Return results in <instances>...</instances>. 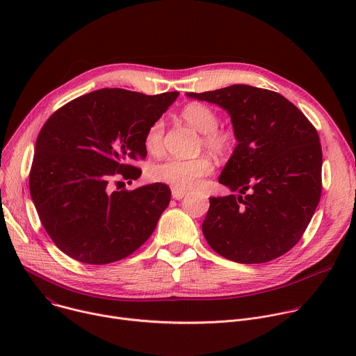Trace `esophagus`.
Instances as JSON below:
<instances>
[{"instance_id": "esophagus-1", "label": "esophagus", "mask_w": 356, "mask_h": 356, "mask_svg": "<svg viewBox=\"0 0 356 356\" xmlns=\"http://www.w3.org/2000/svg\"><path fill=\"white\" fill-rule=\"evenodd\" d=\"M184 195H186V191H184V190H180V188H176V187L172 188V197H173L175 200H181Z\"/></svg>"}]
</instances>
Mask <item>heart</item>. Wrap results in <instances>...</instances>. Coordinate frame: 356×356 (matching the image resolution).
Segmentation results:
<instances>
[{"label": "heart", "instance_id": "obj_1", "mask_svg": "<svg viewBox=\"0 0 356 356\" xmlns=\"http://www.w3.org/2000/svg\"><path fill=\"white\" fill-rule=\"evenodd\" d=\"M181 118L194 129L202 134L201 145L210 154L224 156L229 154L235 143V135L232 131L220 128L218 113L206 104L191 103L181 111ZM165 122L156 120L152 122L145 132L143 143L150 154H159L163 146ZM214 170V166L209 158L200 156L194 159H177L169 158L162 162L152 165L149 169V177L154 181L166 183L180 190H190L197 187L202 179L209 177Z\"/></svg>", "mask_w": 356, "mask_h": 356}]
</instances>
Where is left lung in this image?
Here are the masks:
<instances>
[{"label": "left lung", "instance_id": "left-lung-1", "mask_svg": "<svg viewBox=\"0 0 356 356\" xmlns=\"http://www.w3.org/2000/svg\"><path fill=\"white\" fill-rule=\"evenodd\" d=\"M229 115L238 145L218 181L239 195L210 197L202 234L218 255L265 264L289 252L321 197V143L314 125L279 92L234 84L187 92Z\"/></svg>", "mask_w": 356, "mask_h": 356}]
</instances>
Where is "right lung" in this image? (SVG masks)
Returning <instances> with one entry per match:
<instances>
[{"mask_svg":"<svg viewBox=\"0 0 356 356\" xmlns=\"http://www.w3.org/2000/svg\"><path fill=\"white\" fill-rule=\"evenodd\" d=\"M177 95L101 88L72 99L44 122L29 190L43 228L67 257L90 265L113 264L155 231L170 188L154 183L111 191L110 184L140 176L135 163L146 158L145 132Z\"/></svg>","mask_w":356,"mask_h":356,"instance_id":"right-lung-1","label":"right lung"}]
</instances>
